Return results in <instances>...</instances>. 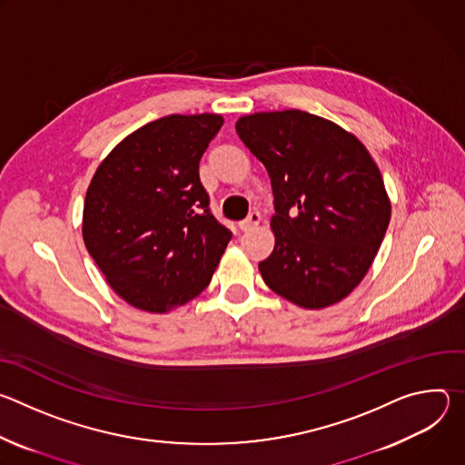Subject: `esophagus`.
Wrapping results in <instances>:
<instances>
[{
  "label": "esophagus",
  "mask_w": 465,
  "mask_h": 465,
  "mask_svg": "<svg viewBox=\"0 0 465 465\" xmlns=\"http://www.w3.org/2000/svg\"><path fill=\"white\" fill-rule=\"evenodd\" d=\"M259 223H261V215L257 213V212H252L244 221H241L237 226H239V230L241 232H250V230H253L255 226H259Z\"/></svg>",
  "instance_id": "1"
}]
</instances>
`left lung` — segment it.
<instances>
[{"mask_svg": "<svg viewBox=\"0 0 465 465\" xmlns=\"http://www.w3.org/2000/svg\"><path fill=\"white\" fill-rule=\"evenodd\" d=\"M235 130L274 193L264 283L303 309L339 303L370 271L390 223L377 163L351 132L303 110L242 115Z\"/></svg>", "mask_w": 465, "mask_h": 465, "instance_id": "left-lung-1", "label": "left lung"}]
</instances>
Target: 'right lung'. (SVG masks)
<instances>
[{
	"mask_svg": "<svg viewBox=\"0 0 465 465\" xmlns=\"http://www.w3.org/2000/svg\"><path fill=\"white\" fill-rule=\"evenodd\" d=\"M219 114H173L143 124L99 163L84 198L83 239L114 292L169 312L212 282L232 239L198 176Z\"/></svg>",
	"mask_w": 465,
	"mask_h": 465,
	"instance_id": "add662e5",
	"label": "right lung"
}]
</instances>
